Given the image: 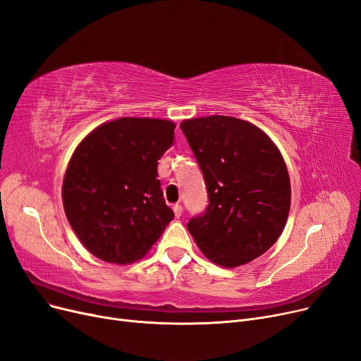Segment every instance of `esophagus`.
Instances as JSON below:
<instances>
[{"label": "esophagus", "instance_id": "obj_1", "mask_svg": "<svg viewBox=\"0 0 361 361\" xmlns=\"http://www.w3.org/2000/svg\"><path fill=\"white\" fill-rule=\"evenodd\" d=\"M172 209H174L176 218H180V216H181V214H183V207L180 205V203H176V205L172 207Z\"/></svg>", "mask_w": 361, "mask_h": 361}]
</instances>
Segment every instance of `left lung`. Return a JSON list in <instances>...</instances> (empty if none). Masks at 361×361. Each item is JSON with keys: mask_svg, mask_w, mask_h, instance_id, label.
<instances>
[{"mask_svg": "<svg viewBox=\"0 0 361 361\" xmlns=\"http://www.w3.org/2000/svg\"><path fill=\"white\" fill-rule=\"evenodd\" d=\"M207 183V212L187 230L211 262L236 269L262 255L283 231L290 209L288 166L257 125L211 115L180 123Z\"/></svg>", "mask_w": 361, "mask_h": 361, "instance_id": "obj_1", "label": "left lung"}]
</instances>
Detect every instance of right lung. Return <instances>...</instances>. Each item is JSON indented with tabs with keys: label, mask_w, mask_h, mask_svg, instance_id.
Returning <instances> with one entry per match:
<instances>
[{
	"label": "right lung",
	"mask_w": 361,
	"mask_h": 361,
	"mask_svg": "<svg viewBox=\"0 0 361 361\" xmlns=\"http://www.w3.org/2000/svg\"><path fill=\"white\" fill-rule=\"evenodd\" d=\"M174 130L166 119L119 118L76 146L61 199L71 227L94 257L118 265L142 259L174 218L156 178Z\"/></svg>",
	"instance_id": "1"
}]
</instances>
